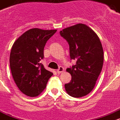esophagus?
I'll return each mask as SVG.
<instances>
[{
  "instance_id": "esophagus-1",
  "label": "esophagus",
  "mask_w": 120,
  "mask_h": 120,
  "mask_svg": "<svg viewBox=\"0 0 120 120\" xmlns=\"http://www.w3.org/2000/svg\"><path fill=\"white\" fill-rule=\"evenodd\" d=\"M63 71H64V68H63V67H62V66H60L59 68H58L57 70V73L60 74L62 73Z\"/></svg>"
}]
</instances>
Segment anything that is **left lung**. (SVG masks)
<instances>
[{
    "instance_id": "left-lung-1",
    "label": "left lung",
    "mask_w": 120,
    "mask_h": 120,
    "mask_svg": "<svg viewBox=\"0 0 120 120\" xmlns=\"http://www.w3.org/2000/svg\"><path fill=\"white\" fill-rule=\"evenodd\" d=\"M60 35L69 45L70 57L76 64L67 69L71 81L65 85L70 96L81 97L94 89L104 62V51L101 41L92 28L79 23L63 29Z\"/></svg>"
}]
</instances>
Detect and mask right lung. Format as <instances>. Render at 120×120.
<instances>
[{
  "instance_id": "1",
  "label": "right lung",
  "mask_w": 120,
  "mask_h": 120,
  "mask_svg": "<svg viewBox=\"0 0 120 120\" xmlns=\"http://www.w3.org/2000/svg\"><path fill=\"white\" fill-rule=\"evenodd\" d=\"M56 30L32 28L14 42L10 53V68L16 85L28 97H37L45 89L53 74L41 63L45 44Z\"/></svg>"
}]
</instances>
